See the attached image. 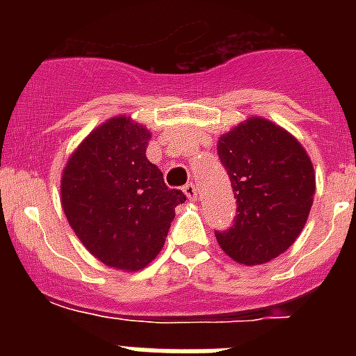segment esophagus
<instances>
[{"instance_id":"1","label":"esophagus","mask_w":356,"mask_h":356,"mask_svg":"<svg viewBox=\"0 0 356 356\" xmlns=\"http://www.w3.org/2000/svg\"><path fill=\"white\" fill-rule=\"evenodd\" d=\"M183 192H184V195H186V197H188L190 201H195V200H197V194H200V192H197V186H195L194 183L184 184Z\"/></svg>"}]
</instances>
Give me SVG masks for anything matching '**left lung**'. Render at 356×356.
Listing matches in <instances>:
<instances>
[{
	"instance_id": "obj_1",
	"label": "left lung",
	"mask_w": 356,
	"mask_h": 356,
	"mask_svg": "<svg viewBox=\"0 0 356 356\" xmlns=\"http://www.w3.org/2000/svg\"><path fill=\"white\" fill-rule=\"evenodd\" d=\"M236 200L220 248L243 266L266 264L284 253L303 231L314 201L316 175L298 140L266 118H248L218 140Z\"/></svg>"
}]
</instances>
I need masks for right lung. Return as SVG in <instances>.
Returning <instances> with one entry per match:
<instances>
[{"label":"right lung","mask_w":356,"mask_h":356,"mask_svg":"<svg viewBox=\"0 0 356 356\" xmlns=\"http://www.w3.org/2000/svg\"><path fill=\"white\" fill-rule=\"evenodd\" d=\"M151 133L127 116L107 120L86 136L64 166V214L83 245L103 264L138 271L164 248L175 207L170 190L145 156Z\"/></svg>","instance_id":"1"}]
</instances>
